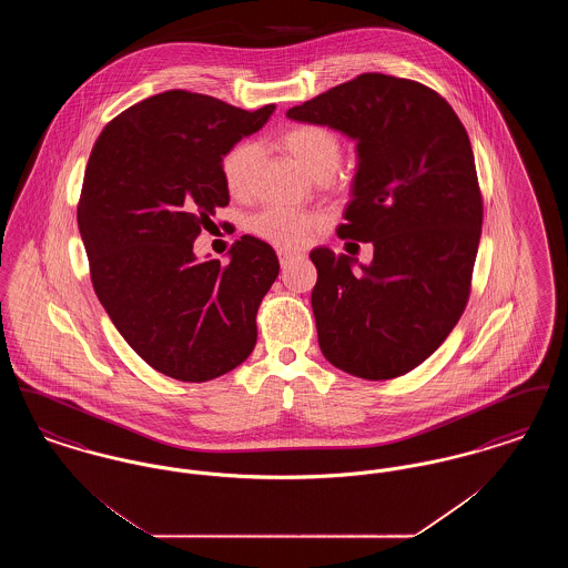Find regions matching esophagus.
Masks as SVG:
<instances>
[{"label": "esophagus", "mask_w": 568, "mask_h": 568, "mask_svg": "<svg viewBox=\"0 0 568 568\" xmlns=\"http://www.w3.org/2000/svg\"><path fill=\"white\" fill-rule=\"evenodd\" d=\"M300 257V253H296V251H290V248H278V262H281V266L283 268H287L294 260H297Z\"/></svg>", "instance_id": "esophagus-1"}]
</instances>
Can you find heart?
<instances>
[{
    "label": "heart",
    "instance_id": "heart-1",
    "mask_svg": "<svg viewBox=\"0 0 568 568\" xmlns=\"http://www.w3.org/2000/svg\"><path fill=\"white\" fill-rule=\"evenodd\" d=\"M276 144L290 153L313 179L325 181L334 174L343 158L341 138L320 123H292L276 134ZM260 163V146L243 140L234 144L221 160V179L232 197H244ZM324 225V219L313 213H296L287 209H266L251 219V230L266 243L296 248L308 243Z\"/></svg>",
    "mask_w": 568,
    "mask_h": 568
}]
</instances>
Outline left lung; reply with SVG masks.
Masks as SVG:
<instances>
[{"label":"left lung","mask_w":568,"mask_h":568,"mask_svg":"<svg viewBox=\"0 0 568 568\" xmlns=\"http://www.w3.org/2000/svg\"><path fill=\"white\" fill-rule=\"evenodd\" d=\"M357 142L341 239L373 243L368 266L315 248L311 304L320 347L353 377L385 381L430 357L458 324L484 223L475 155L430 87L378 72L287 110Z\"/></svg>","instance_id":"obj_1"}]
</instances>
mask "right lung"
<instances>
[{"instance_id":"1","label":"right lung","mask_w":568,"mask_h":568,"mask_svg":"<svg viewBox=\"0 0 568 568\" xmlns=\"http://www.w3.org/2000/svg\"><path fill=\"white\" fill-rule=\"evenodd\" d=\"M272 112L172 89L123 110L93 144L77 213L91 283L128 345L165 377L204 383L255 347L274 248L243 236L230 262H197L193 241L230 204L223 155Z\"/></svg>"}]
</instances>
